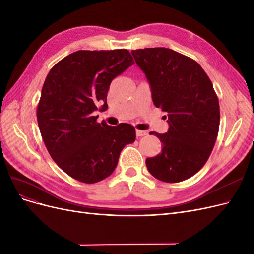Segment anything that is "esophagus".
I'll list each match as a JSON object with an SVG mask.
<instances>
[{
    "label": "esophagus",
    "mask_w": 254,
    "mask_h": 254,
    "mask_svg": "<svg viewBox=\"0 0 254 254\" xmlns=\"http://www.w3.org/2000/svg\"><path fill=\"white\" fill-rule=\"evenodd\" d=\"M135 133H136V136H144L147 134V131H143V130H136Z\"/></svg>",
    "instance_id": "1"
}]
</instances>
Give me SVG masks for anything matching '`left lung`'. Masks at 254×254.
<instances>
[{"instance_id":"1","label":"left lung","mask_w":254,"mask_h":254,"mask_svg":"<svg viewBox=\"0 0 254 254\" xmlns=\"http://www.w3.org/2000/svg\"><path fill=\"white\" fill-rule=\"evenodd\" d=\"M131 54L149 81L153 104L166 112L170 124L166 133L150 132L162 151L146 159L147 170L163 182L187 180L201 170L217 139L220 111L212 81L197 61L171 49Z\"/></svg>"}]
</instances>
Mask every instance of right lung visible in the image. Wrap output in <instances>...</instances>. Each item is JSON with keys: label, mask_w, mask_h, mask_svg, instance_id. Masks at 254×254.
Returning a JSON list of instances; mask_svg holds the SVG:
<instances>
[{"label": "right lung", "mask_w": 254, "mask_h": 254, "mask_svg": "<svg viewBox=\"0 0 254 254\" xmlns=\"http://www.w3.org/2000/svg\"><path fill=\"white\" fill-rule=\"evenodd\" d=\"M134 64L128 50L77 51L49 72L37 107L43 142L56 164L72 178L96 183L109 177L122 149L135 140L132 125L97 123V106L108 108L111 81Z\"/></svg>", "instance_id": "1"}]
</instances>
